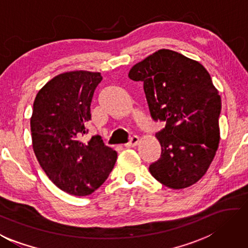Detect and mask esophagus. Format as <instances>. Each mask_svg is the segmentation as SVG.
Here are the masks:
<instances>
[{
	"label": "esophagus",
	"instance_id": "1",
	"mask_svg": "<svg viewBox=\"0 0 248 248\" xmlns=\"http://www.w3.org/2000/svg\"><path fill=\"white\" fill-rule=\"evenodd\" d=\"M140 141V138L138 136H133L131 139H130V141L128 143L124 144L125 147H133V146H137L138 143Z\"/></svg>",
	"mask_w": 248,
	"mask_h": 248
}]
</instances>
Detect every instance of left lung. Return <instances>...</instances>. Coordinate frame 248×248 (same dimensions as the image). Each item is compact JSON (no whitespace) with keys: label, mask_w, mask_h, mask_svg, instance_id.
<instances>
[{"label":"left lung","mask_w":248,"mask_h":248,"mask_svg":"<svg viewBox=\"0 0 248 248\" xmlns=\"http://www.w3.org/2000/svg\"><path fill=\"white\" fill-rule=\"evenodd\" d=\"M129 78L143 82L152 118L165 123L156 133L161 155L151 174L173 190L193 186L208 170L220 141L221 97L208 71L163 48L134 65Z\"/></svg>","instance_id":"8db88e82"}]
</instances>
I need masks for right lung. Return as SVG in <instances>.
Segmentation results:
<instances>
[{"mask_svg": "<svg viewBox=\"0 0 248 248\" xmlns=\"http://www.w3.org/2000/svg\"><path fill=\"white\" fill-rule=\"evenodd\" d=\"M103 77L100 73L68 71L51 79L38 92L30 118L35 157L49 180L62 191L87 196L108 178L117 153L100 136L88 142L85 124L91 102Z\"/></svg>", "mask_w": 248, "mask_h": 248, "instance_id": "right-lung-1", "label": "right lung"}]
</instances>
